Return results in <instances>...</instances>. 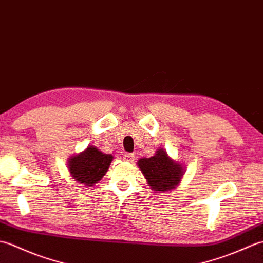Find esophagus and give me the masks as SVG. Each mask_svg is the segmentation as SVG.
I'll use <instances>...</instances> for the list:
<instances>
[{"label":"esophagus","instance_id":"esophagus-1","mask_svg":"<svg viewBox=\"0 0 263 263\" xmlns=\"http://www.w3.org/2000/svg\"><path fill=\"white\" fill-rule=\"evenodd\" d=\"M123 159L125 161H128V163H132V161H135V155L130 153H125L123 155Z\"/></svg>","mask_w":263,"mask_h":263}]
</instances>
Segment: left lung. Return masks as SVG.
<instances>
[{
	"label": "left lung",
	"instance_id": "1",
	"mask_svg": "<svg viewBox=\"0 0 263 263\" xmlns=\"http://www.w3.org/2000/svg\"><path fill=\"white\" fill-rule=\"evenodd\" d=\"M138 166L154 191L165 192L174 189L183 175L182 166L172 160L161 149L153 157L139 160Z\"/></svg>",
	"mask_w": 263,
	"mask_h": 263
}]
</instances>
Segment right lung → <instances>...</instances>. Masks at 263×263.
Listing matches in <instances>:
<instances>
[{
  "instance_id": "right-lung-1",
  "label": "right lung",
  "mask_w": 263,
  "mask_h": 263,
  "mask_svg": "<svg viewBox=\"0 0 263 263\" xmlns=\"http://www.w3.org/2000/svg\"><path fill=\"white\" fill-rule=\"evenodd\" d=\"M111 159H113L111 155L103 154L99 152V149L90 147L69 159V170L77 182L85 184L87 186H92L107 172Z\"/></svg>"
}]
</instances>
